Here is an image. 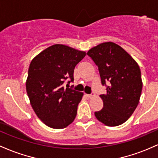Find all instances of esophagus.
<instances>
[{"label": "esophagus", "instance_id": "obj_1", "mask_svg": "<svg viewBox=\"0 0 158 158\" xmlns=\"http://www.w3.org/2000/svg\"><path fill=\"white\" fill-rule=\"evenodd\" d=\"M86 97L89 98H93V97L95 96V93H92V94H86Z\"/></svg>", "mask_w": 158, "mask_h": 158}]
</instances>
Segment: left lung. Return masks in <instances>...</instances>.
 <instances>
[{
    "label": "left lung",
    "instance_id": "left-lung-1",
    "mask_svg": "<svg viewBox=\"0 0 158 158\" xmlns=\"http://www.w3.org/2000/svg\"><path fill=\"white\" fill-rule=\"evenodd\" d=\"M87 54L98 65L102 84L109 86L101 95L102 110L95 113L107 126H118L131 117L139 102L143 81L139 65L125 49L113 42L92 48Z\"/></svg>",
    "mask_w": 158,
    "mask_h": 158
}]
</instances>
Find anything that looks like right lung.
<instances>
[{
	"instance_id": "right-lung-1",
	"label": "right lung",
	"mask_w": 158,
	"mask_h": 158,
	"mask_svg": "<svg viewBox=\"0 0 158 158\" xmlns=\"http://www.w3.org/2000/svg\"><path fill=\"white\" fill-rule=\"evenodd\" d=\"M85 56V51L56 44L32 60L26 81L27 93L35 113L47 126L65 128L75 118L84 93L65 89L63 84L68 77L73 81L74 67Z\"/></svg>"
}]
</instances>
